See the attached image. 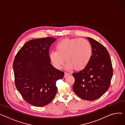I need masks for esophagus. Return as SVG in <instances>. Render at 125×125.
<instances>
[{
	"instance_id": "1",
	"label": "esophagus",
	"mask_w": 125,
	"mask_h": 125,
	"mask_svg": "<svg viewBox=\"0 0 125 125\" xmlns=\"http://www.w3.org/2000/svg\"><path fill=\"white\" fill-rule=\"evenodd\" d=\"M70 74L68 72H65V74H64V77H66L67 76H68V75H69Z\"/></svg>"
}]
</instances>
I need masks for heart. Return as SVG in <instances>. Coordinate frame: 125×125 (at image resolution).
<instances>
[{"label":"heart","instance_id":"obj_1","mask_svg":"<svg viewBox=\"0 0 125 125\" xmlns=\"http://www.w3.org/2000/svg\"><path fill=\"white\" fill-rule=\"evenodd\" d=\"M56 50L50 53V58L57 69L62 68L65 59L67 69L82 70L88 64L92 55L91 46L84 39H64L57 44Z\"/></svg>","mask_w":125,"mask_h":125}]
</instances>
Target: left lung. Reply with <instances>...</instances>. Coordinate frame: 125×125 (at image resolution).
<instances>
[{
  "label": "left lung",
  "mask_w": 125,
  "mask_h": 125,
  "mask_svg": "<svg viewBox=\"0 0 125 125\" xmlns=\"http://www.w3.org/2000/svg\"><path fill=\"white\" fill-rule=\"evenodd\" d=\"M87 38L92 47V55L85 68L72 74L75 78L73 90L82 99L94 101L101 97L109 89L113 70L106 49L94 39Z\"/></svg>",
  "instance_id": "left-lung-1"
}]
</instances>
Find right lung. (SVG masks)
Returning <instances> with one entry per match:
<instances>
[{"label":"right lung","instance_id":"right-lung-1","mask_svg":"<svg viewBox=\"0 0 125 125\" xmlns=\"http://www.w3.org/2000/svg\"><path fill=\"white\" fill-rule=\"evenodd\" d=\"M56 39L47 37L28 41L16 55L13 63L15 85L23 98L35 106L51 103L57 93V80L64 73L51 64L49 51Z\"/></svg>","mask_w":125,"mask_h":125}]
</instances>
